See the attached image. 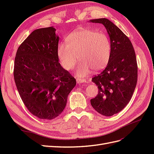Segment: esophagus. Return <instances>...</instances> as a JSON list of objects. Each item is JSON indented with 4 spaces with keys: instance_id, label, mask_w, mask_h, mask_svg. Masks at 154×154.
<instances>
[{
    "instance_id": "obj_1",
    "label": "esophagus",
    "mask_w": 154,
    "mask_h": 154,
    "mask_svg": "<svg viewBox=\"0 0 154 154\" xmlns=\"http://www.w3.org/2000/svg\"><path fill=\"white\" fill-rule=\"evenodd\" d=\"M76 82L78 83H87V80H86L85 79H83V78H77Z\"/></svg>"
}]
</instances>
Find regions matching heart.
Wrapping results in <instances>:
<instances>
[{"instance_id": "heart-1", "label": "heart", "mask_w": 154, "mask_h": 154, "mask_svg": "<svg viewBox=\"0 0 154 154\" xmlns=\"http://www.w3.org/2000/svg\"><path fill=\"white\" fill-rule=\"evenodd\" d=\"M58 55L62 67L67 71L74 69L80 58L82 62L76 73L80 78L85 76L92 69L100 71L109 63L111 56L110 40L105 32L82 28L70 34L66 43L59 44Z\"/></svg>"}]
</instances>
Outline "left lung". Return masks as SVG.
Here are the masks:
<instances>
[{"mask_svg": "<svg viewBox=\"0 0 154 154\" xmlns=\"http://www.w3.org/2000/svg\"><path fill=\"white\" fill-rule=\"evenodd\" d=\"M89 22L103 24L111 43L109 63L92 78L98 87V94L91 103L98 113L111 116L122 111L132 98L137 82L136 53L129 38L111 21L103 18Z\"/></svg>", "mask_w": 154, "mask_h": 154, "instance_id": "left-lung-1", "label": "left lung"}]
</instances>
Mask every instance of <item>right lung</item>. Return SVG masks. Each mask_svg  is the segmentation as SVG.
<instances>
[{
	"label": "right lung",
	"mask_w": 154,
	"mask_h": 154,
	"mask_svg": "<svg viewBox=\"0 0 154 154\" xmlns=\"http://www.w3.org/2000/svg\"><path fill=\"white\" fill-rule=\"evenodd\" d=\"M53 27L32 31L18 47L13 76L18 93L30 112L42 119L61 114L75 78L59 63V37Z\"/></svg>",
	"instance_id": "right-lung-1"
}]
</instances>
